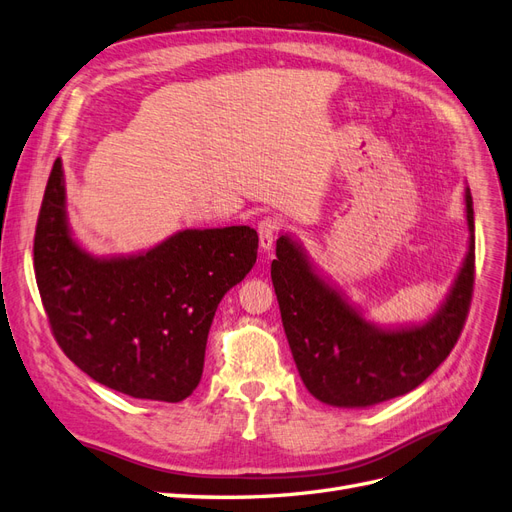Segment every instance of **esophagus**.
Wrapping results in <instances>:
<instances>
[{"instance_id":"34e87169","label":"esophagus","mask_w":512,"mask_h":512,"mask_svg":"<svg viewBox=\"0 0 512 512\" xmlns=\"http://www.w3.org/2000/svg\"><path fill=\"white\" fill-rule=\"evenodd\" d=\"M257 231H259L261 251L270 253L272 246H274V240H276V233H279V221H276V218H272V216H266L264 221H259Z\"/></svg>"}]
</instances>
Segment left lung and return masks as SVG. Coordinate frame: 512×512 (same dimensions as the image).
Masks as SVG:
<instances>
[{"label": "left lung", "mask_w": 512, "mask_h": 512, "mask_svg": "<svg viewBox=\"0 0 512 512\" xmlns=\"http://www.w3.org/2000/svg\"><path fill=\"white\" fill-rule=\"evenodd\" d=\"M467 253L442 304L416 324L384 326L364 315L306 248L283 231L276 240L272 285L302 382L334 407H371L414 390L455 347L474 287V208L463 191Z\"/></svg>", "instance_id": "obj_1"}]
</instances>
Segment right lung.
<instances>
[{"label":"right lung","instance_id":"1","mask_svg":"<svg viewBox=\"0 0 512 512\" xmlns=\"http://www.w3.org/2000/svg\"><path fill=\"white\" fill-rule=\"evenodd\" d=\"M257 246L255 229L233 225L175 231L139 253L92 255L70 229L57 158L34 268L55 339L83 373L128 397L178 403L197 388L214 313L255 266Z\"/></svg>","mask_w":512,"mask_h":512}]
</instances>
